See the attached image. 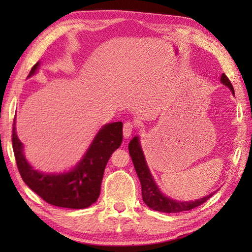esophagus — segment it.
Returning a JSON list of instances; mask_svg holds the SVG:
<instances>
[{
  "label": "esophagus",
  "mask_w": 252,
  "mask_h": 252,
  "mask_svg": "<svg viewBox=\"0 0 252 252\" xmlns=\"http://www.w3.org/2000/svg\"><path fill=\"white\" fill-rule=\"evenodd\" d=\"M135 127V123L132 122V121H126L125 125H123V136L126 138L130 137L133 130H134Z\"/></svg>",
  "instance_id": "obj_1"
}]
</instances>
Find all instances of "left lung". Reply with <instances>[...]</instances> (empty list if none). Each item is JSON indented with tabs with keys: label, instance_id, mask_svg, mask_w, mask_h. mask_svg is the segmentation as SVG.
Here are the masks:
<instances>
[{
	"label": "left lung",
	"instance_id": "obj_1",
	"mask_svg": "<svg viewBox=\"0 0 252 252\" xmlns=\"http://www.w3.org/2000/svg\"><path fill=\"white\" fill-rule=\"evenodd\" d=\"M221 82L223 84H225L226 87H228L229 90L232 91V93L235 94L233 85L231 81L228 80V78L226 77L225 73L222 74ZM129 153L142 185L143 201L145 202L149 208H152L153 210L160 211V212H167V213H178L182 211H189V210H191V209L202 205L203 202H206L209 198L212 197L213 194H215V192H213V194L200 198V199L195 200V201H189V202L176 201V200L171 199V198L164 196L158 189L156 183H155L153 176L151 172H149V169L147 167L146 160H145V157H144V154L142 152V148L140 145V142H138L137 136H134L133 137V140H131L129 144Z\"/></svg>",
	"mask_w": 252,
	"mask_h": 252
}]
</instances>
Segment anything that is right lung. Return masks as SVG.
<instances>
[{"label":"right lung","instance_id":"add662e5","mask_svg":"<svg viewBox=\"0 0 252 252\" xmlns=\"http://www.w3.org/2000/svg\"><path fill=\"white\" fill-rule=\"evenodd\" d=\"M37 67L39 63L32 67L29 77L34 74ZM122 126L119 121L101 127L81 161L70 172L46 174L34 170L26 160L14 120L12 142L21 179L30 189L52 206L70 209L90 207L99 196L104 171L111 154L121 145Z\"/></svg>","mask_w":252,"mask_h":252}]
</instances>
